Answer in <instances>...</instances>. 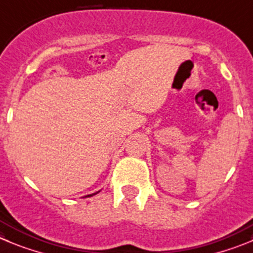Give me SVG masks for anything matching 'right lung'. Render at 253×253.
Here are the masks:
<instances>
[{
  "label": "right lung",
  "mask_w": 253,
  "mask_h": 253,
  "mask_svg": "<svg viewBox=\"0 0 253 253\" xmlns=\"http://www.w3.org/2000/svg\"><path fill=\"white\" fill-rule=\"evenodd\" d=\"M98 192H100V191H98ZM98 192H94V193H92V195H87V196H86V197H91V196L96 195V193H98Z\"/></svg>",
  "instance_id": "obj_1"
}]
</instances>
